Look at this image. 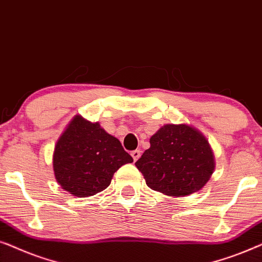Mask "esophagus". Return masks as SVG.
Returning <instances> with one entry per match:
<instances>
[{
  "label": "esophagus",
  "instance_id": "esophagus-1",
  "mask_svg": "<svg viewBox=\"0 0 262 262\" xmlns=\"http://www.w3.org/2000/svg\"><path fill=\"white\" fill-rule=\"evenodd\" d=\"M132 157H133V159H134V162H137V160L140 158V156H141V151L140 149H135V151H132Z\"/></svg>",
  "mask_w": 262,
  "mask_h": 262
}]
</instances>
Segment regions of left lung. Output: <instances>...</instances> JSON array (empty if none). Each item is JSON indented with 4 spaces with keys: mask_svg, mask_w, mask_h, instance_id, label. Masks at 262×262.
<instances>
[{
    "mask_svg": "<svg viewBox=\"0 0 262 262\" xmlns=\"http://www.w3.org/2000/svg\"><path fill=\"white\" fill-rule=\"evenodd\" d=\"M149 144L135 165L151 189L181 198L196 193L210 181L215 167L213 151L193 125L167 123Z\"/></svg>",
    "mask_w": 262,
    "mask_h": 262,
    "instance_id": "8db88e82",
    "label": "left lung"
}]
</instances>
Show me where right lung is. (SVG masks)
<instances>
[{
  "label": "right lung",
  "instance_id": "1",
  "mask_svg": "<svg viewBox=\"0 0 262 262\" xmlns=\"http://www.w3.org/2000/svg\"><path fill=\"white\" fill-rule=\"evenodd\" d=\"M132 162L118 139L106 133L98 122L80 115L73 117L58 138L52 156L56 181L78 198L103 191L110 186L114 173Z\"/></svg>",
  "mask_w": 262,
  "mask_h": 262
}]
</instances>
